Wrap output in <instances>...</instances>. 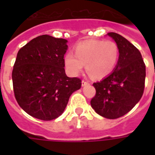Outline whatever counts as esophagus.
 <instances>
[{
	"mask_svg": "<svg viewBox=\"0 0 155 155\" xmlns=\"http://www.w3.org/2000/svg\"><path fill=\"white\" fill-rule=\"evenodd\" d=\"M89 84V81H87L86 80H82V86H85V85Z\"/></svg>",
	"mask_w": 155,
	"mask_h": 155,
	"instance_id": "esophagus-1",
	"label": "esophagus"
}]
</instances>
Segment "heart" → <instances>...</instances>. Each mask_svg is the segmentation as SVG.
<instances>
[{
  "label": "heart",
  "instance_id": "heart-1",
  "mask_svg": "<svg viewBox=\"0 0 155 155\" xmlns=\"http://www.w3.org/2000/svg\"><path fill=\"white\" fill-rule=\"evenodd\" d=\"M119 50L112 41L88 40L75 47V54L68 52L64 57L65 65L73 75H77L86 68L92 77L101 79L115 68L117 63Z\"/></svg>",
  "mask_w": 155,
  "mask_h": 155
}]
</instances>
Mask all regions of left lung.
<instances>
[{"label": "left lung", "mask_w": 155, "mask_h": 155, "mask_svg": "<svg viewBox=\"0 0 155 155\" xmlns=\"http://www.w3.org/2000/svg\"><path fill=\"white\" fill-rule=\"evenodd\" d=\"M114 39L119 58L113 72L93 84L96 95L91 105L96 113L108 119L125 115L142 98L145 88L146 65L137 47L117 33L108 34Z\"/></svg>", "instance_id": "left-lung-1"}]
</instances>
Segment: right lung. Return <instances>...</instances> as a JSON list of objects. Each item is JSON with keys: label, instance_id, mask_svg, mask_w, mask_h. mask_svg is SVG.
I'll list each match as a JSON object with an SVG mask.
<instances>
[{"label": "right lung", "instance_id": "1", "mask_svg": "<svg viewBox=\"0 0 155 155\" xmlns=\"http://www.w3.org/2000/svg\"><path fill=\"white\" fill-rule=\"evenodd\" d=\"M67 42L41 35L18 52L12 72L13 92L21 108L34 117H58L71 95L81 87L80 78H69L65 73Z\"/></svg>", "mask_w": 155, "mask_h": 155}]
</instances>
